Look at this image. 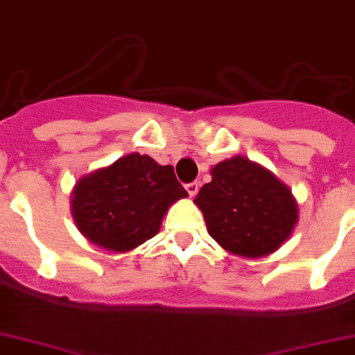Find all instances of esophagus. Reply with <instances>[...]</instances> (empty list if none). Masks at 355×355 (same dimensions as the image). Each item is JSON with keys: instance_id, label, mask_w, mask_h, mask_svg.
Listing matches in <instances>:
<instances>
[{"instance_id": "1", "label": "esophagus", "mask_w": 355, "mask_h": 355, "mask_svg": "<svg viewBox=\"0 0 355 355\" xmlns=\"http://www.w3.org/2000/svg\"><path fill=\"white\" fill-rule=\"evenodd\" d=\"M198 189H200V184H198V182H191V184L185 185V191H187L189 196H191V198L196 196Z\"/></svg>"}]
</instances>
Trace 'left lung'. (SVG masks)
Masks as SVG:
<instances>
[{
	"label": "left lung",
	"mask_w": 355,
	"mask_h": 355,
	"mask_svg": "<svg viewBox=\"0 0 355 355\" xmlns=\"http://www.w3.org/2000/svg\"><path fill=\"white\" fill-rule=\"evenodd\" d=\"M210 175L194 203L226 252L257 259L289 240L300 218L296 198L268 168L234 155L217 162Z\"/></svg>",
	"instance_id": "1"
}]
</instances>
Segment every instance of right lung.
<instances>
[{"label": "right lung", "instance_id": "add662e5", "mask_svg": "<svg viewBox=\"0 0 355 355\" xmlns=\"http://www.w3.org/2000/svg\"><path fill=\"white\" fill-rule=\"evenodd\" d=\"M182 198L187 191L173 166L132 152L78 178L71 191V215L92 245L121 254L155 236L166 211Z\"/></svg>", "mask_w": 355, "mask_h": 355}]
</instances>
